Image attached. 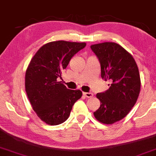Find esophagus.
Returning <instances> with one entry per match:
<instances>
[{
    "mask_svg": "<svg viewBox=\"0 0 156 156\" xmlns=\"http://www.w3.org/2000/svg\"><path fill=\"white\" fill-rule=\"evenodd\" d=\"M83 95L85 96L86 97H87V98H91V97H93V93L91 92H83Z\"/></svg>",
    "mask_w": 156,
    "mask_h": 156,
    "instance_id": "1",
    "label": "esophagus"
}]
</instances>
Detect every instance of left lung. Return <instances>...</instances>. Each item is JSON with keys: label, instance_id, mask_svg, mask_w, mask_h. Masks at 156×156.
<instances>
[{"label": "left lung", "instance_id": "1", "mask_svg": "<svg viewBox=\"0 0 156 156\" xmlns=\"http://www.w3.org/2000/svg\"><path fill=\"white\" fill-rule=\"evenodd\" d=\"M91 48L100 63L102 78L111 82L108 90L97 94L101 105L94 115L101 123L112 124L123 119L137 100L140 73L132 56L115 43L92 45Z\"/></svg>", "mask_w": 156, "mask_h": 156}]
</instances>
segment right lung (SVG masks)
<instances>
[{"instance_id": "add662e5", "label": "right lung", "mask_w": 156, "mask_h": 156, "mask_svg": "<svg viewBox=\"0 0 156 156\" xmlns=\"http://www.w3.org/2000/svg\"><path fill=\"white\" fill-rule=\"evenodd\" d=\"M85 43L58 41L39 48L25 74V89L34 111L49 125H59L68 119L73 105L82 96L80 90H71L57 81L75 54Z\"/></svg>"}]
</instances>
